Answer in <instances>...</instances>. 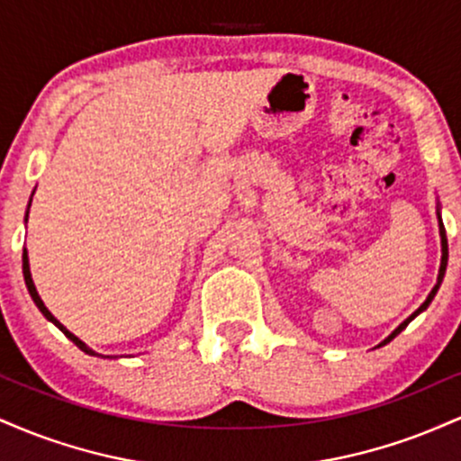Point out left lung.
<instances>
[{"mask_svg":"<svg viewBox=\"0 0 461 461\" xmlns=\"http://www.w3.org/2000/svg\"><path fill=\"white\" fill-rule=\"evenodd\" d=\"M438 216H440V208H438ZM440 238H442V262H440V273H438V284H436V285H433V290H431V293H429V297H427V299H425V303H422V305H420V308H418V310L414 312V314H411V316H410V319H405L403 322H401V325H399V327H396V330H394L393 333H390V336H388V338H385V340H384V342H382V345H379V347L388 345V342H390V340H393V338H394V336H399V333H401V331H403L407 325H410V321H414V319H416V316H418V314H420V312H422V310H427V305H429V303H431V299H433V297H436L438 288H440V284H442L444 271H447V260H448V245H447V231H444V225H442V221H440Z\"/></svg>","mask_w":461,"mask_h":461,"instance_id":"obj_1","label":"left lung"}]
</instances>
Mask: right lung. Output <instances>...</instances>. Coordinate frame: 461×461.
<instances>
[{
  "mask_svg": "<svg viewBox=\"0 0 461 461\" xmlns=\"http://www.w3.org/2000/svg\"><path fill=\"white\" fill-rule=\"evenodd\" d=\"M30 203H32V199H30ZM30 203H28V210H30ZM25 221H28V214H25ZM23 277H25V285H28V293H30V297H32V301H34V303H36V308H39L41 312H43V316H45V319H47V321H51V322H54V325L58 327V330H60L62 333H65V336L68 338V340H71V342H76V345H77L79 348H82V351H84V353H88V356H99V353H95V351H93V348H88L86 345H84V342H82V340H79V338H77V336H73V333H71V331H68V330H67V327H65V325H62V322H60V321H58V319H56V316H54V314H51V312L45 308L43 299H41V297H39V293H36V285H34V282H32V273H30V262H28V251H23ZM102 357H104V356H102Z\"/></svg>",
  "mask_w": 461,
  "mask_h": 461,
  "instance_id": "obj_1",
  "label": "right lung"
}]
</instances>
